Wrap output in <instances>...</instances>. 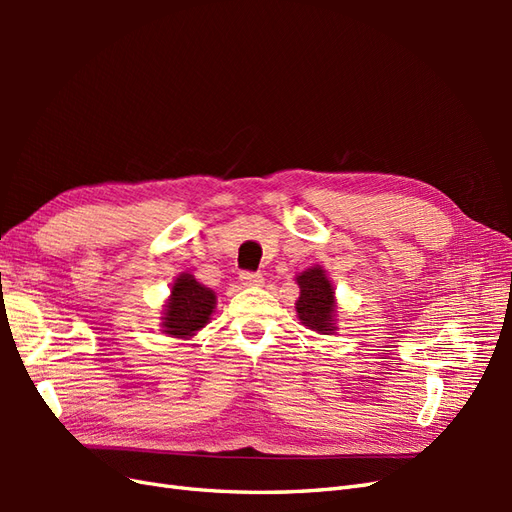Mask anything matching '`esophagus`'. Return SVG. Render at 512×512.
Masks as SVG:
<instances>
[{
	"instance_id": "obj_1",
	"label": "esophagus",
	"mask_w": 512,
	"mask_h": 512,
	"mask_svg": "<svg viewBox=\"0 0 512 512\" xmlns=\"http://www.w3.org/2000/svg\"><path fill=\"white\" fill-rule=\"evenodd\" d=\"M239 280H241V284L247 286V288H256V286H262V282H265V280H262L260 273H252V271L241 273Z\"/></svg>"
}]
</instances>
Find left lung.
<instances>
[{"label":"left lung","mask_w":512,"mask_h":512,"mask_svg":"<svg viewBox=\"0 0 512 512\" xmlns=\"http://www.w3.org/2000/svg\"><path fill=\"white\" fill-rule=\"evenodd\" d=\"M297 284L301 294L294 307H297V316L307 329L316 333L329 335L335 327V288L320 265L305 269L297 275Z\"/></svg>","instance_id":"left-lung-1"}]
</instances>
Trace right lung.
<instances>
[{"label": "right lung", "instance_id": "right-lung-1", "mask_svg": "<svg viewBox=\"0 0 512 512\" xmlns=\"http://www.w3.org/2000/svg\"><path fill=\"white\" fill-rule=\"evenodd\" d=\"M215 309V292L190 273L177 275L164 305L162 331L170 337H192L209 322Z\"/></svg>", "mask_w": 512, "mask_h": 512}]
</instances>
